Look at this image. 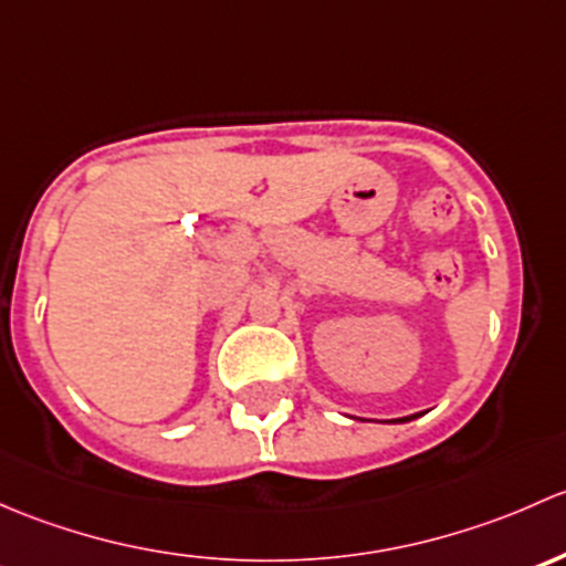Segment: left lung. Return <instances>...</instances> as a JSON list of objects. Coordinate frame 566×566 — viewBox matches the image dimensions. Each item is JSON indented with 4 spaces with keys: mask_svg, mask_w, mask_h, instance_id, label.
<instances>
[{
    "mask_svg": "<svg viewBox=\"0 0 566 566\" xmlns=\"http://www.w3.org/2000/svg\"><path fill=\"white\" fill-rule=\"evenodd\" d=\"M400 422H406V419H400Z\"/></svg>",
    "mask_w": 566,
    "mask_h": 566,
    "instance_id": "1",
    "label": "left lung"
}]
</instances>
